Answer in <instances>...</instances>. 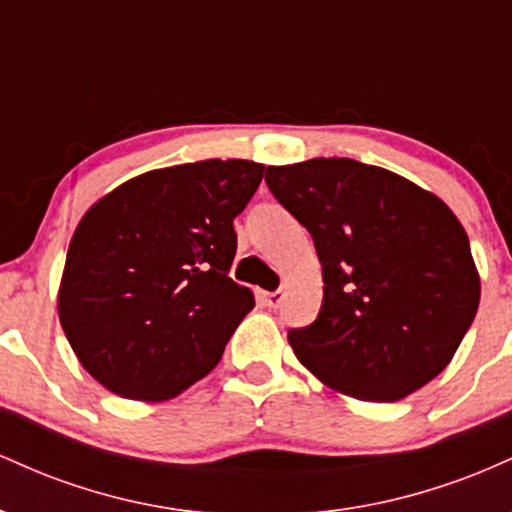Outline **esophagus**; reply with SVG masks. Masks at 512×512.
I'll use <instances>...</instances> for the list:
<instances>
[{
	"mask_svg": "<svg viewBox=\"0 0 512 512\" xmlns=\"http://www.w3.org/2000/svg\"><path fill=\"white\" fill-rule=\"evenodd\" d=\"M262 301H264V305H269V308H279L281 301H284V291L262 293Z\"/></svg>",
	"mask_w": 512,
	"mask_h": 512,
	"instance_id": "obj_1",
	"label": "esophagus"
}]
</instances>
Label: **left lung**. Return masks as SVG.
I'll return each instance as SVG.
<instances>
[{
	"label": "left lung",
	"instance_id": "obj_1",
	"mask_svg": "<svg viewBox=\"0 0 512 512\" xmlns=\"http://www.w3.org/2000/svg\"><path fill=\"white\" fill-rule=\"evenodd\" d=\"M269 192L313 236L325 296L293 354L344 395L397 402L450 363L479 308L457 216L402 175L354 158L269 166Z\"/></svg>",
	"mask_w": 512,
	"mask_h": 512
}]
</instances>
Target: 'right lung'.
I'll use <instances>...</instances> for the list:
<instances>
[{
    "label": "right lung",
    "mask_w": 512,
    "mask_h": 512,
    "mask_svg": "<svg viewBox=\"0 0 512 512\" xmlns=\"http://www.w3.org/2000/svg\"><path fill=\"white\" fill-rule=\"evenodd\" d=\"M262 173L238 158L151 170L86 211L57 308L81 366L110 392L161 402L219 363L255 308L228 269L233 219Z\"/></svg>",
    "instance_id": "1"
}]
</instances>
